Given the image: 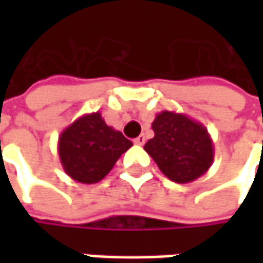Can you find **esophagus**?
I'll use <instances>...</instances> for the list:
<instances>
[{"label": "esophagus", "mask_w": 263, "mask_h": 263, "mask_svg": "<svg viewBox=\"0 0 263 263\" xmlns=\"http://www.w3.org/2000/svg\"><path fill=\"white\" fill-rule=\"evenodd\" d=\"M133 142H135V145H139V146H142V145H145V142H146V137L143 136V135H140V136L136 137V139H135Z\"/></svg>", "instance_id": "obj_1"}]
</instances>
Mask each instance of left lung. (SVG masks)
Instances as JSON below:
<instances>
[{
  "instance_id": "obj_1",
  "label": "left lung",
  "mask_w": 263,
  "mask_h": 263,
  "mask_svg": "<svg viewBox=\"0 0 263 263\" xmlns=\"http://www.w3.org/2000/svg\"><path fill=\"white\" fill-rule=\"evenodd\" d=\"M155 136L145 151L170 180L186 184L203 176L214 162V143L208 128L186 114L161 111L154 123Z\"/></svg>"
}]
</instances>
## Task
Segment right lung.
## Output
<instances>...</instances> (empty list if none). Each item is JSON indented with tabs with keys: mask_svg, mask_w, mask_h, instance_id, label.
<instances>
[{
	"mask_svg": "<svg viewBox=\"0 0 263 263\" xmlns=\"http://www.w3.org/2000/svg\"><path fill=\"white\" fill-rule=\"evenodd\" d=\"M133 143L109 127L101 112L79 117L58 137V155L66 174L83 184L101 181Z\"/></svg>",
	"mask_w": 263,
	"mask_h": 263,
	"instance_id": "add662e5",
	"label": "right lung"
}]
</instances>
